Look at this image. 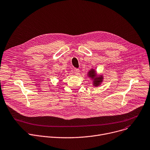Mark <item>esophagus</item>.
Listing matches in <instances>:
<instances>
[{
  "instance_id": "34e87169",
  "label": "esophagus",
  "mask_w": 150,
  "mask_h": 150,
  "mask_svg": "<svg viewBox=\"0 0 150 150\" xmlns=\"http://www.w3.org/2000/svg\"><path fill=\"white\" fill-rule=\"evenodd\" d=\"M74 73H75V75H78L79 74V70L78 69V68H74Z\"/></svg>"
}]
</instances>
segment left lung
<instances>
[{
  "label": "left lung",
  "mask_w": 150,
  "mask_h": 150,
  "mask_svg": "<svg viewBox=\"0 0 150 150\" xmlns=\"http://www.w3.org/2000/svg\"><path fill=\"white\" fill-rule=\"evenodd\" d=\"M95 75H96V74H95L94 71L93 70H91V71L89 72L88 73V75L91 78H94L95 76ZM94 86H98L99 85L100 83L102 81V76H100V77H97L96 78L94 79Z\"/></svg>",
  "instance_id": "8db88e82"
}]
</instances>
